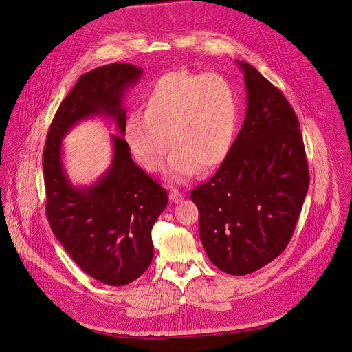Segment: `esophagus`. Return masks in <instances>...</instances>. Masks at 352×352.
<instances>
[{"mask_svg": "<svg viewBox=\"0 0 352 352\" xmlns=\"http://www.w3.org/2000/svg\"><path fill=\"white\" fill-rule=\"evenodd\" d=\"M170 199H171L173 202H179V201L184 199V195H182L179 191L173 190V191L170 192Z\"/></svg>", "mask_w": 352, "mask_h": 352, "instance_id": "obj_1", "label": "esophagus"}]
</instances>
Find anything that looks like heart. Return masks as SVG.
Listing matches in <instances>:
<instances>
[{
	"mask_svg": "<svg viewBox=\"0 0 352 352\" xmlns=\"http://www.w3.org/2000/svg\"><path fill=\"white\" fill-rule=\"evenodd\" d=\"M145 111L124 122V140L146 171L158 173L170 144L166 177L186 182L227 158L236 131L238 108L231 84L217 74L173 71L146 91Z\"/></svg>",
	"mask_w": 352,
	"mask_h": 352,
	"instance_id": "obj_1",
	"label": "heart"
}]
</instances>
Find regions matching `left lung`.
<instances>
[{
  "label": "left lung",
  "instance_id": "left-lung-1",
  "mask_svg": "<svg viewBox=\"0 0 352 352\" xmlns=\"http://www.w3.org/2000/svg\"><path fill=\"white\" fill-rule=\"evenodd\" d=\"M244 72L247 113L214 177L192 190L201 243L231 275L263 268L288 245L308 191L300 122L283 92L252 65Z\"/></svg>",
  "mask_w": 352,
  "mask_h": 352
}]
</instances>
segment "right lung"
<instances>
[{
    "label": "right lung",
    "instance_id": "1",
    "mask_svg": "<svg viewBox=\"0 0 352 352\" xmlns=\"http://www.w3.org/2000/svg\"><path fill=\"white\" fill-rule=\"evenodd\" d=\"M141 77V68L124 63L81 76L52 120L43 154L45 210L55 238L84 272L114 287L133 283L150 267L151 230L168 204L166 191L133 161L122 134L125 94ZM94 116L114 120L120 135H111L107 171L89 186H74L63 166L62 140Z\"/></svg>",
    "mask_w": 352,
    "mask_h": 352
}]
</instances>
